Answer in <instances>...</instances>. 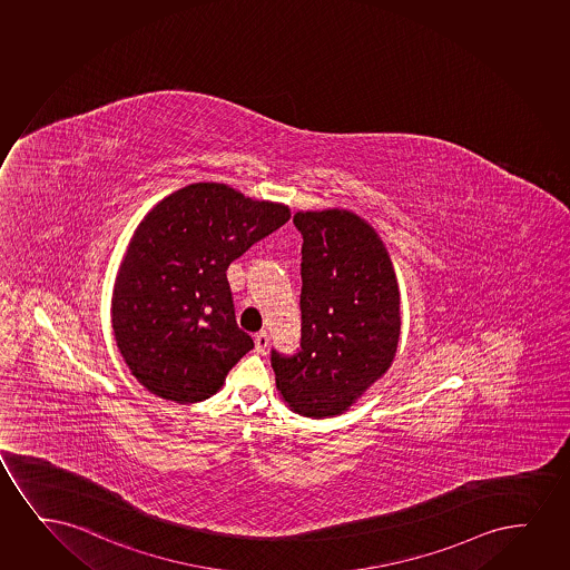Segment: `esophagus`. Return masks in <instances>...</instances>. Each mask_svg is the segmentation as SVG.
Segmentation results:
<instances>
[{
	"instance_id": "1",
	"label": "esophagus",
	"mask_w": 570,
	"mask_h": 570,
	"mask_svg": "<svg viewBox=\"0 0 570 570\" xmlns=\"http://www.w3.org/2000/svg\"><path fill=\"white\" fill-rule=\"evenodd\" d=\"M254 343H256V353H266L267 345H269V335H267L266 330H262V332L256 333Z\"/></svg>"
}]
</instances>
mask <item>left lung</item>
I'll return each mask as SVG.
<instances>
[{
    "label": "left lung",
    "instance_id": "8db88e82",
    "mask_svg": "<svg viewBox=\"0 0 570 570\" xmlns=\"http://www.w3.org/2000/svg\"><path fill=\"white\" fill-rule=\"evenodd\" d=\"M301 348H272L277 390L298 414L345 412L395 358L401 301L390 254L370 225L346 209L298 212Z\"/></svg>",
    "mask_w": 570,
    "mask_h": 570
}]
</instances>
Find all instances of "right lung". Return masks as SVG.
Instances as JSON below:
<instances>
[{
  "instance_id": "right-lung-1",
  "label": "right lung",
  "mask_w": 570,
  "mask_h": 570,
  "mask_svg": "<svg viewBox=\"0 0 570 570\" xmlns=\"http://www.w3.org/2000/svg\"><path fill=\"white\" fill-rule=\"evenodd\" d=\"M287 206L195 183L151 209L117 274L111 324L132 375L154 395L198 403L254 346L237 325L227 267L287 224Z\"/></svg>"
}]
</instances>
